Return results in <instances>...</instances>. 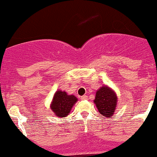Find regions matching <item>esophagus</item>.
<instances>
[{"label":"esophagus","mask_w":157,"mask_h":157,"mask_svg":"<svg viewBox=\"0 0 157 157\" xmlns=\"http://www.w3.org/2000/svg\"><path fill=\"white\" fill-rule=\"evenodd\" d=\"M87 96L86 95H84V96H82L81 98H80V99L81 100H86L87 99Z\"/></svg>","instance_id":"34e87169"}]
</instances>
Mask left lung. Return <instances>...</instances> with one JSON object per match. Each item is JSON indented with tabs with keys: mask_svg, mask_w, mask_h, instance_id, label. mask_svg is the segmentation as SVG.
I'll list each match as a JSON object with an SVG mask.
<instances>
[{
	"mask_svg": "<svg viewBox=\"0 0 157 157\" xmlns=\"http://www.w3.org/2000/svg\"><path fill=\"white\" fill-rule=\"evenodd\" d=\"M94 102L101 116L109 119L116 112L118 98L112 88L108 86H102L96 93Z\"/></svg>",
	"mask_w": 157,
	"mask_h": 157,
	"instance_id": "obj_1",
	"label": "left lung"
}]
</instances>
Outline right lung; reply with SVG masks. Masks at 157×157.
Returning a JSON list of instances; mask_svg holds the SVG:
<instances>
[{"mask_svg": "<svg viewBox=\"0 0 157 157\" xmlns=\"http://www.w3.org/2000/svg\"><path fill=\"white\" fill-rule=\"evenodd\" d=\"M77 101L78 98L75 95H69L66 91L58 90L54 94L50 104V109L56 116L64 118L69 115L72 107Z\"/></svg>", "mask_w": 157, "mask_h": 157, "instance_id": "add662e5", "label": "right lung"}]
</instances>
